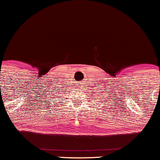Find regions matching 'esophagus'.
<instances>
[{
    "mask_svg": "<svg viewBox=\"0 0 160 160\" xmlns=\"http://www.w3.org/2000/svg\"><path fill=\"white\" fill-rule=\"evenodd\" d=\"M80 83H80H80H77V85H80Z\"/></svg>",
    "mask_w": 160,
    "mask_h": 160,
    "instance_id": "esophagus-1",
    "label": "esophagus"
}]
</instances>
